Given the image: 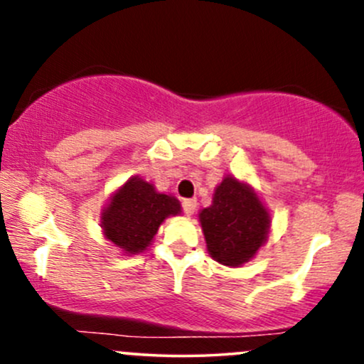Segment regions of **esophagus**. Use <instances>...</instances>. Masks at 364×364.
Segmentation results:
<instances>
[{
	"instance_id": "1",
	"label": "esophagus",
	"mask_w": 364,
	"mask_h": 364,
	"mask_svg": "<svg viewBox=\"0 0 364 364\" xmlns=\"http://www.w3.org/2000/svg\"><path fill=\"white\" fill-rule=\"evenodd\" d=\"M195 208H196L195 200H191V198L190 200H183V210H185L186 215H193Z\"/></svg>"
}]
</instances>
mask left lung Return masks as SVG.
<instances>
[{"instance_id":"left-lung-1","label":"left lung","mask_w":364,"mask_h":364,"mask_svg":"<svg viewBox=\"0 0 364 364\" xmlns=\"http://www.w3.org/2000/svg\"><path fill=\"white\" fill-rule=\"evenodd\" d=\"M207 252L225 267L255 258L269 237L272 217L257 191L232 174L215 186L212 205L198 212Z\"/></svg>"}]
</instances>
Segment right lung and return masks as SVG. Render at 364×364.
Wrapping results in <instances>:
<instances>
[{"mask_svg":"<svg viewBox=\"0 0 364 364\" xmlns=\"http://www.w3.org/2000/svg\"><path fill=\"white\" fill-rule=\"evenodd\" d=\"M181 210L176 196L159 193L152 183L133 176L109 196L101 212V228L104 237L121 253L136 255L152 245L168 217Z\"/></svg>","mask_w":364,"mask_h":364,"instance_id":"obj_1","label":"right lung"}]
</instances>
